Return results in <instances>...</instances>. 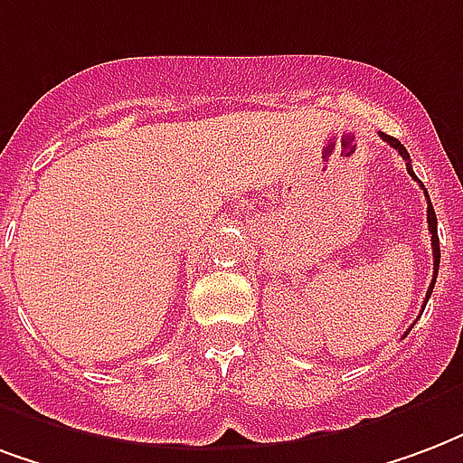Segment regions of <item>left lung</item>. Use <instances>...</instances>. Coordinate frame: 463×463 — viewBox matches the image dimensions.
Segmentation results:
<instances>
[{
    "instance_id": "left-lung-1",
    "label": "left lung",
    "mask_w": 463,
    "mask_h": 463,
    "mask_svg": "<svg viewBox=\"0 0 463 463\" xmlns=\"http://www.w3.org/2000/svg\"><path fill=\"white\" fill-rule=\"evenodd\" d=\"M380 137H383V139H385V142H388L392 149H397V152H400V156H402V159L407 162V171H410V176H412V179H417V176H414L412 166H410V154H407L405 146L400 145L395 137H390V135H380ZM420 186H422V184H420ZM424 196H427V191H424ZM427 222H430V235H432V255H434V279H432V284H430V289H427V299H430V294H432V289H434V282H437V272H439V235H437V215H434V208H432V201H430V196H427ZM424 304H427V301H424Z\"/></svg>"
}]
</instances>
